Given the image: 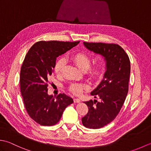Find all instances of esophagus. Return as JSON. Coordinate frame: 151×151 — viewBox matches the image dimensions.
<instances>
[{
    "mask_svg": "<svg viewBox=\"0 0 151 151\" xmlns=\"http://www.w3.org/2000/svg\"><path fill=\"white\" fill-rule=\"evenodd\" d=\"M74 102H75V103H78V102H81V100H80L79 99H74Z\"/></svg>",
    "mask_w": 151,
    "mask_h": 151,
    "instance_id": "34e87169",
    "label": "esophagus"
}]
</instances>
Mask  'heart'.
<instances>
[{
  "label": "heart",
  "mask_w": 151,
  "mask_h": 151,
  "mask_svg": "<svg viewBox=\"0 0 151 151\" xmlns=\"http://www.w3.org/2000/svg\"><path fill=\"white\" fill-rule=\"evenodd\" d=\"M71 60L74 63L81 69L82 71H86L88 69V74L92 78H95L101 73L102 64L101 62H96L91 67L90 66L91 59L89 56L83 53H76L71 57ZM65 65V60L63 58H60L56 63L54 66V72L57 75H60L62 72L64 66ZM88 88L87 86L80 83H73L69 86V90L73 93L76 95H81L85 89Z\"/></svg>",
  "instance_id": "1"
}]
</instances>
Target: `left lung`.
Here are the masks:
<instances>
[{
	"instance_id": "8db88e82",
	"label": "left lung",
	"mask_w": 151,
	"mask_h": 151,
	"mask_svg": "<svg viewBox=\"0 0 151 151\" xmlns=\"http://www.w3.org/2000/svg\"><path fill=\"white\" fill-rule=\"evenodd\" d=\"M86 49L104 57L106 71L103 79L91 95L99 96L97 100L84 102L89 111L82 122L88 129H101L113 121L118 115L129 91L130 73L129 58L117 44L84 42Z\"/></svg>"
}]
</instances>
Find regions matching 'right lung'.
I'll return each mask as SVG.
<instances>
[{"mask_svg":"<svg viewBox=\"0 0 151 151\" xmlns=\"http://www.w3.org/2000/svg\"><path fill=\"white\" fill-rule=\"evenodd\" d=\"M41 41L28 50L22 64L20 88L24 106L30 117L43 126H52L62 117L73 99L64 93L56 98L48 95V80L54 71L56 58L79 43Z\"/></svg>","mask_w":151,"mask_h":151,"instance_id":"1","label":"right lung"}]
</instances>
